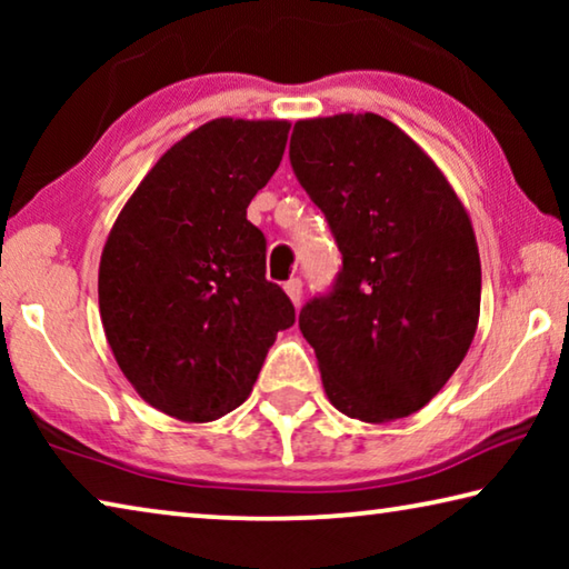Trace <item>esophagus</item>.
Wrapping results in <instances>:
<instances>
[{
  "mask_svg": "<svg viewBox=\"0 0 569 569\" xmlns=\"http://www.w3.org/2000/svg\"><path fill=\"white\" fill-rule=\"evenodd\" d=\"M286 293L291 298V303L298 308L301 306V298H303V283L298 281V278H291V281L286 283Z\"/></svg>",
  "mask_w": 569,
  "mask_h": 569,
  "instance_id": "esophagus-1",
  "label": "esophagus"
}]
</instances>
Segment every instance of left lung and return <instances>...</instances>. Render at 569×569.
<instances>
[{
    "instance_id": "left-lung-1",
    "label": "left lung",
    "mask_w": 569,
    "mask_h": 569,
    "mask_svg": "<svg viewBox=\"0 0 569 569\" xmlns=\"http://www.w3.org/2000/svg\"><path fill=\"white\" fill-rule=\"evenodd\" d=\"M291 166L343 256L301 308L326 397L393 421L437 397L477 333L481 263L465 203L407 132L373 112L298 120Z\"/></svg>"
}]
</instances>
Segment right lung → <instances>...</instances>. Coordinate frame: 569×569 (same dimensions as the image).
Returning a JSON list of instances; mask_svg holds the SVG:
<instances>
[{
    "mask_svg": "<svg viewBox=\"0 0 569 569\" xmlns=\"http://www.w3.org/2000/svg\"><path fill=\"white\" fill-rule=\"evenodd\" d=\"M288 130V120L200 124L150 168L102 248L104 336L132 389L168 417L206 423L238 409L296 321L246 218Z\"/></svg>",
    "mask_w": 569,
    "mask_h": 569,
    "instance_id": "right-lung-1",
    "label": "right lung"
}]
</instances>
